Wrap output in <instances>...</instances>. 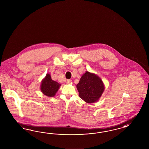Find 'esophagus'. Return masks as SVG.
<instances>
[{
    "mask_svg": "<svg viewBox=\"0 0 149 149\" xmlns=\"http://www.w3.org/2000/svg\"><path fill=\"white\" fill-rule=\"evenodd\" d=\"M72 82V80H70V79H69V80H67V84H69V83H70Z\"/></svg>",
    "mask_w": 149,
    "mask_h": 149,
    "instance_id": "34e87169",
    "label": "esophagus"
}]
</instances>
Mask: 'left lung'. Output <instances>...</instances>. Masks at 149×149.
<instances>
[{
    "label": "left lung",
    "mask_w": 149,
    "mask_h": 149,
    "mask_svg": "<svg viewBox=\"0 0 149 149\" xmlns=\"http://www.w3.org/2000/svg\"><path fill=\"white\" fill-rule=\"evenodd\" d=\"M77 88L79 97L88 103L97 102L104 90L102 80L95 74L86 72L82 77Z\"/></svg>",
    "instance_id": "1"
}]
</instances>
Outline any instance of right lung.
<instances>
[{
	"mask_svg": "<svg viewBox=\"0 0 149 149\" xmlns=\"http://www.w3.org/2000/svg\"><path fill=\"white\" fill-rule=\"evenodd\" d=\"M61 86L57 82L52 80L50 74H46L45 79L41 82V92L47 97H54Z\"/></svg>",
	"mask_w": 149,
	"mask_h": 149,
	"instance_id": "add662e5",
	"label": "right lung"
}]
</instances>
